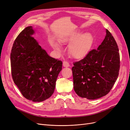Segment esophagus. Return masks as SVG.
Returning a JSON list of instances; mask_svg holds the SVG:
<instances>
[{"label":"esophagus","mask_w":130,"mask_h":130,"mask_svg":"<svg viewBox=\"0 0 130 130\" xmlns=\"http://www.w3.org/2000/svg\"><path fill=\"white\" fill-rule=\"evenodd\" d=\"M63 66L64 67H69L70 66V65H69V62H68L64 61L63 62Z\"/></svg>","instance_id":"obj_1"}]
</instances>
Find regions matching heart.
Here are the masks:
<instances>
[{"mask_svg":"<svg viewBox=\"0 0 130 130\" xmlns=\"http://www.w3.org/2000/svg\"><path fill=\"white\" fill-rule=\"evenodd\" d=\"M94 41L93 36L89 32L81 34L80 32H74L62 37L60 42L64 44H70L69 46V52L75 59L82 58L88 53ZM54 48L60 50V46L58 43L53 44Z\"/></svg>","mask_w":130,"mask_h":130,"instance_id":"obj_1","label":"heart"}]
</instances>
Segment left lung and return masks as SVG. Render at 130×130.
<instances>
[{
	"mask_svg": "<svg viewBox=\"0 0 130 130\" xmlns=\"http://www.w3.org/2000/svg\"><path fill=\"white\" fill-rule=\"evenodd\" d=\"M97 50L90 51L72 68L73 88L80 97L96 100L106 95L119 76L120 58L118 46L107 29Z\"/></svg>",
	"mask_w": 130,
	"mask_h": 130,
	"instance_id": "obj_1",
	"label": "left lung"
}]
</instances>
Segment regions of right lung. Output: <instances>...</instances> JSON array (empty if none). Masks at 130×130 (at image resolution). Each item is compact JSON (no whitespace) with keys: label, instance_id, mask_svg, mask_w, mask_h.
<instances>
[{"label":"right lung","instance_id":"add662e5","mask_svg":"<svg viewBox=\"0 0 130 130\" xmlns=\"http://www.w3.org/2000/svg\"><path fill=\"white\" fill-rule=\"evenodd\" d=\"M26 27L15 39L10 53L11 75L23 96L34 102L44 101L54 92L62 62L49 56Z\"/></svg>","mask_w":130,"mask_h":130}]
</instances>
